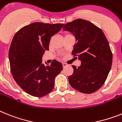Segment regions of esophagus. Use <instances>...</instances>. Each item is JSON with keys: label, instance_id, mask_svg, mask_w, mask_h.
<instances>
[{"label": "esophagus", "instance_id": "esophagus-1", "mask_svg": "<svg viewBox=\"0 0 122 122\" xmlns=\"http://www.w3.org/2000/svg\"><path fill=\"white\" fill-rule=\"evenodd\" d=\"M67 65H68V64H66V63H63V67H66V66H67Z\"/></svg>", "mask_w": 122, "mask_h": 122}]
</instances>
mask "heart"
Here are the masks:
<instances>
[{"label": "heart", "instance_id": "heart-1", "mask_svg": "<svg viewBox=\"0 0 122 122\" xmlns=\"http://www.w3.org/2000/svg\"><path fill=\"white\" fill-rule=\"evenodd\" d=\"M71 36V35L69 34V33H65V35H64V37H66V36Z\"/></svg>", "mask_w": 122, "mask_h": 122}]
</instances>
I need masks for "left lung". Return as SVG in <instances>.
Listing matches in <instances>:
<instances>
[{
  "instance_id": "left-lung-1",
  "label": "left lung",
  "mask_w": 122,
  "mask_h": 122,
  "mask_svg": "<svg viewBox=\"0 0 122 122\" xmlns=\"http://www.w3.org/2000/svg\"><path fill=\"white\" fill-rule=\"evenodd\" d=\"M75 36L72 55L81 61V65L72 66L73 74L69 76L72 87L84 94H91L104 85L110 72L112 53L104 32L90 21L76 19L63 26Z\"/></svg>"
}]
</instances>
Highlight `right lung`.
<instances>
[{"instance_id":"right-lung-1","label":"right lung","mask_w":122,"mask_h":122,"mask_svg":"<svg viewBox=\"0 0 122 122\" xmlns=\"http://www.w3.org/2000/svg\"><path fill=\"white\" fill-rule=\"evenodd\" d=\"M64 24L35 22L18 30L9 49L11 72L17 84L27 94L37 97L53 89L55 79L63 70V64L54 59L51 65L42 63V57L49 50L52 36Z\"/></svg>"}]
</instances>
